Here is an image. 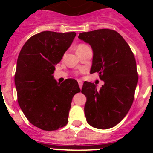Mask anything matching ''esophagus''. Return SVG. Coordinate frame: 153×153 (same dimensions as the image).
Returning <instances> with one entry per match:
<instances>
[{
	"label": "esophagus",
	"instance_id": "1",
	"mask_svg": "<svg viewBox=\"0 0 153 153\" xmlns=\"http://www.w3.org/2000/svg\"><path fill=\"white\" fill-rule=\"evenodd\" d=\"M78 85H79V87H80V89H81V88H82V86H83V82L81 81H78Z\"/></svg>",
	"mask_w": 153,
	"mask_h": 153
}]
</instances>
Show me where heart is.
Wrapping results in <instances>:
<instances>
[{"mask_svg":"<svg viewBox=\"0 0 153 153\" xmlns=\"http://www.w3.org/2000/svg\"><path fill=\"white\" fill-rule=\"evenodd\" d=\"M89 47L87 45H86V44H80L78 46V47H77V50H81V49H86V48Z\"/></svg>","mask_w":153,"mask_h":153,"instance_id":"b5f03b06","label":"heart"}]
</instances>
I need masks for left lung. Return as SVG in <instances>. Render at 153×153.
<instances>
[{
	"mask_svg": "<svg viewBox=\"0 0 153 153\" xmlns=\"http://www.w3.org/2000/svg\"><path fill=\"white\" fill-rule=\"evenodd\" d=\"M78 38L93 50L90 73L98 72L104 81L99 90L93 83H84L81 92L86 97V121L97 129H109L126 116L133 102L138 80L134 54L123 37L112 29L82 32Z\"/></svg>",
	"mask_w": 153,
	"mask_h": 153,
	"instance_id": "8db88e82",
	"label": "left lung"
}]
</instances>
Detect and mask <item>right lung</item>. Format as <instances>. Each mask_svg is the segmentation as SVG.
<instances>
[{
    "instance_id": "obj_1",
    "label": "right lung",
    "mask_w": 153,
    "mask_h": 153,
    "mask_svg": "<svg viewBox=\"0 0 153 153\" xmlns=\"http://www.w3.org/2000/svg\"><path fill=\"white\" fill-rule=\"evenodd\" d=\"M75 35L44 31L28 39L18 55L15 75L18 104L29 122L43 130L67 124L72 98L81 92L75 79L60 84L52 75Z\"/></svg>"
}]
</instances>
